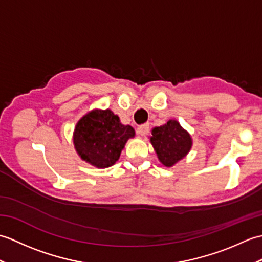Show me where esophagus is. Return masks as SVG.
<instances>
[{
  "mask_svg": "<svg viewBox=\"0 0 262 262\" xmlns=\"http://www.w3.org/2000/svg\"><path fill=\"white\" fill-rule=\"evenodd\" d=\"M148 129H149V125L148 124H143V125L137 127V134L138 135H142V136L146 135Z\"/></svg>",
  "mask_w": 262,
  "mask_h": 262,
  "instance_id": "34e87169",
  "label": "esophagus"
}]
</instances>
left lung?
I'll use <instances>...</instances> for the list:
<instances>
[{
  "label": "left lung",
  "instance_id": "8db88e82",
  "mask_svg": "<svg viewBox=\"0 0 262 262\" xmlns=\"http://www.w3.org/2000/svg\"><path fill=\"white\" fill-rule=\"evenodd\" d=\"M151 143L161 163L165 166H172L185 158L192 145L190 135L177 120H169L163 126L155 127Z\"/></svg>",
  "mask_w": 262,
  "mask_h": 262
}]
</instances>
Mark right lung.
I'll return each instance as SVG.
<instances>
[{
    "instance_id": "add662e5",
    "label": "right lung",
    "mask_w": 262,
    "mask_h": 262,
    "mask_svg": "<svg viewBox=\"0 0 262 262\" xmlns=\"http://www.w3.org/2000/svg\"><path fill=\"white\" fill-rule=\"evenodd\" d=\"M134 135V128L120 124L113 111L93 110L76 124L74 145L83 160L104 169L115 164L125 143Z\"/></svg>"
}]
</instances>
